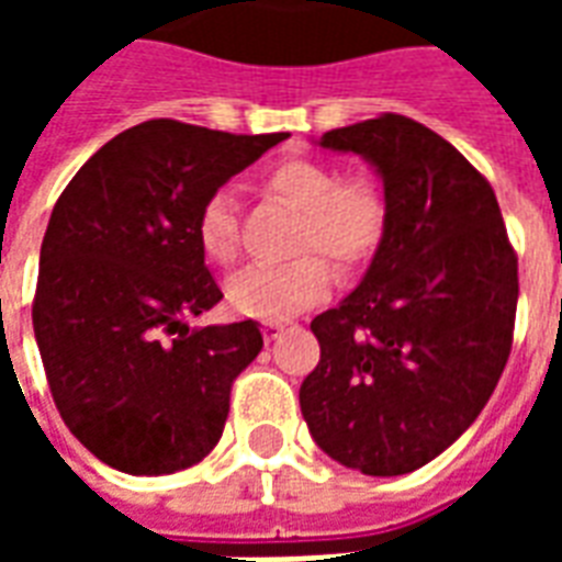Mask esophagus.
<instances>
[{"label": "esophagus", "mask_w": 562, "mask_h": 562, "mask_svg": "<svg viewBox=\"0 0 562 562\" xmlns=\"http://www.w3.org/2000/svg\"><path fill=\"white\" fill-rule=\"evenodd\" d=\"M282 328H285V322H265V337H268V340H277Z\"/></svg>", "instance_id": "esophagus-1"}]
</instances>
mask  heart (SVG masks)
Wrapping results in <instances>:
<instances>
[{"label": "heart", "instance_id": "b5f03b06", "mask_svg": "<svg viewBox=\"0 0 562 562\" xmlns=\"http://www.w3.org/2000/svg\"><path fill=\"white\" fill-rule=\"evenodd\" d=\"M265 189L282 204L301 213L297 252H310L280 268H246L225 285L228 304L244 316L280 322L306 306L325 301L334 289V268L346 273L361 270L376 256L385 237L389 207L385 195L367 173H337L325 161L285 159L265 177ZM201 256L216 268H228L237 258V210L228 192H213L201 204L195 220ZM322 251L321 257L315 252Z\"/></svg>", "mask_w": 562, "mask_h": 562}]
</instances>
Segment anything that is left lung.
<instances>
[{
  "mask_svg": "<svg viewBox=\"0 0 562 562\" xmlns=\"http://www.w3.org/2000/svg\"><path fill=\"white\" fill-rule=\"evenodd\" d=\"M318 147L376 168L389 222L361 285L310 325L322 358L301 413L342 467L406 475L491 401L512 352L518 256L491 183L409 116L330 128Z\"/></svg>",
  "mask_w": 562,
  "mask_h": 562,
  "instance_id": "left-lung-1",
  "label": "left lung"
}]
</instances>
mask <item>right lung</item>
<instances>
[{
	"label": "right lung",
	"mask_w": 562,
	"mask_h": 562,
	"mask_svg": "<svg viewBox=\"0 0 562 562\" xmlns=\"http://www.w3.org/2000/svg\"><path fill=\"white\" fill-rule=\"evenodd\" d=\"M177 120L120 132L56 201L32 328L68 430L128 475H168L220 442L258 322L189 328L222 301L195 240L201 204L285 140Z\"/></svg>",
	"instance_id": "1"
}]
</instances>
